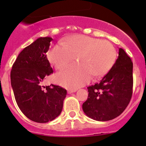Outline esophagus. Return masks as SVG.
I'll use <instances>...</instances> for the list:
<instances>
[{
  "label": "esophagus",
  "mask_w": 146,
  "mask_h": 146,
  "mask_svg": "<svg viewBox=\"0 0 146 146\" xmlns=\"http://www.w3.org/2000/svg\"><path fill=\"white\" fill-rule=\"evenodd\" d=\"M76 90H68V94H71V93H73V92H75Z\"/></svg>",
  "instance_id": "obj_1"
}]
</instances>
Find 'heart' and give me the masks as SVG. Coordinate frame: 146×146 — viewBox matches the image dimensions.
<instances>
[{"instance_id":"1","label":"heart","mask_w":146,"mask_h":146,"mask_svg":"<svg viewBox=\"0 0 146 146\" xmlns=\"http://www.w3.org/2000/svg\"><path fill=\"white\" fill-rule=\"evenodd\" d=\"M117 50L111 42L85 35H75L54 45L47 58L56 70H63L76 58L78 64L58 73L56 80L70 89L83 86L91 79L106 74L115 63Z\"/></svg>"}]
</instances>
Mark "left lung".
I'll list each match as a JSON object with an SVG mask.
<instances>
[{"mask_svg": "<svg viewBox=\"0 0 146 146\" xmlns=\"http://www.w3.org/2000/svg\"><path fill=\"white\" fill-rule=\"evenodd\" d=\"M133 64L122 48L115 63L99 83L88 88L83 112L96 121H106L119 117L128 106L132 95Z\"/></svg>", "mask_w": 146, "mask_h": 146, "instance_id": "left-lung-1", "label": "left lung"}]
</instances>
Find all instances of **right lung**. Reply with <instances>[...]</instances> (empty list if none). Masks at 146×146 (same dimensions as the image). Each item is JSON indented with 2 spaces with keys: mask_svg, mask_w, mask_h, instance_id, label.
Listing matches in <instances>:
<instances>
[{
  "mask_svg": "<svg viewBox=\"0 0 146 146\" xmlns=\"http://www.w3.org/2000/svg\"><path fill=\"white\" fill-rule=\"evenodd\" d=\"M50 37H40L24 48L11 70V84L16 104L25 115L37 123H47L61 112L67 90L51 84L42 86L45 77L53 73L46 53Z\"/></svg>",
  "mask_w": 146,
  "mask_h": 146,
  "instance_id": "1",
  "label": "right lung"
}]
</instances>
